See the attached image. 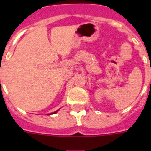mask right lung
Returning a JSON list of instances; mask_svg holds the SVG:
<instances>
[{
	"label": "right lung",
	"mask_w": 151,
	"mask_h": 151,
	"mask_svg": "<svg viewBox=\"0 0 151 151\" xmlns=\"http://www.w3.org/2000/svg\"><path fill=\"white\" fill-rule=\"evenodd\" d=\"M56 112H57V111H56ZM56 112H54V113H53V114H55V113H56Z\"/></svg>",
	"instance_id": "right-lung-1"
}]
</instances>
